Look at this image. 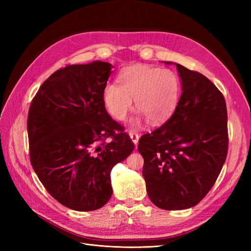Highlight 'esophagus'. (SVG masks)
<instances>
[{
    "mask_svg": "<svg viewBox=\"0 0 251 251\" xmlns=\"http://www.w3.org/2000/svg\"><path fill=\"white\" fill-rule=\"evenodd\" d=\"M128 136H130V138L132 139L133 143L135 144V146H137L138 143V140H139V135L136 133V132H128Z\"/></svg>",
    "mask_w": 251,
    "mask_h": 251,
    "instance_id": "esophagus-1",
    "label": "esophagus"
}]
</instances>
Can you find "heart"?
I'll return each instance as SVG.
<instances>
[{
    "label": "heart",
    "mask_w": 251,
    "mask_h": 251,
    "mask_svg": "<svg viewBox=\"0 0 251 251\" xmlns=\"http://www.w3.org/2000/svg\"><path fill=\"white\" fill-rule=\"evenodd\" d=\"M118 83H108L103 90V101L111 115L124 120L133 110L147 118L151 125H161L176 110L181 82L172 70L147 65L128 67L119 75Z\"/></svg>",
    "instance_id": "b5f03b06"
}]
</instances>
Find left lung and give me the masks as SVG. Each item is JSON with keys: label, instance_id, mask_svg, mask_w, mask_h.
I'll return each mask as SVG.
<instances>
[{"label": "left lung", "instance_id": "8db88e82", "mask_svg": "<svg viewBox=\"0 0 251 251\" xmlns=\"http://www.w3.org/2000/svg\"><path fill=\"white\" fill-rule=\"evenodd\" d=\"M176 67L182 83L177 108L138 144L149 198L165 210L198 204L214 186L228 150L223 94L203 74Z\"/></svg>", "mask_w": 251, "mask_h": 251}]
</instances>
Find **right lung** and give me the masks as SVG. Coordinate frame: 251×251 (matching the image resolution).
I'll return each mask as SVG.
<instances>
[{
	"mask_svg": "<svg viewBox=\"0 0 251 251\" xmlns=\"http://www.w3.org/2000/svg\"><path fill=\"white\" fill-rule=\"evenodd\" d=\"M112 68L100 60L62 68L43 82L29 108L32 168L53 198L77 211L110 200L113 166L134 150L125 127L104 108Z\"/></svg>",
	"mask_w": 251,
	"mask_h": 251,
	"instance_id": "right-lung-1",
	"label": "right lung"
}]
</instances>
